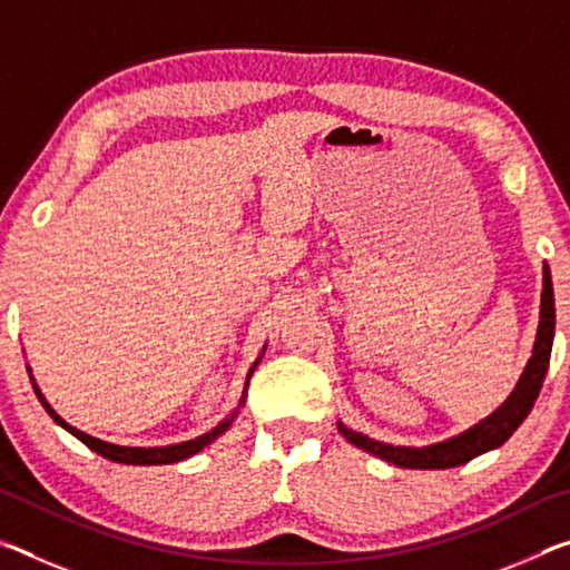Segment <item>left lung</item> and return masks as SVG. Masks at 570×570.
<instances>
[{
	"label": "left lung",
	"instance_id": "1",
	"mask_svg": "<svg viewBox=\"0 0 570 570\" xmlns=\"http://www.w3.org/2000/svg\"><path fill=\"white\" fill-rule=\"evenodd\" d=\"M553 330H556V304H553V282H551V268H543V294H540V324L538 336L533 346V356L525 366L523 377L515 384V390L503 402V407H498L488 420H482L475 428H470L462 435L438 442V445L428 448H394L384 445L372 438L362 435L344 428L340 422L342 435L364 452H370L374 458H382L392 462L397 468L410 470H445L465 465L472 458L482 455V452L495 450L513 435L520 428V422L528 417V412L533 410L538 400V392L543 387L548 362H551V346H553Z\"/></svg>",
	"mask_w": 570,
	"mask_h": 570
}]
</instances>
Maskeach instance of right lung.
<instances>
[{
  "label": "right lung",
  "instance_id": "1",
  "mask_svg": "<svg viewBox=\"0 0 570 570\" xmlns=\"http://www.w3.org/2000/svg\"><path fill=\"white\" fill-rule=\"evenodd\" d=\"M256 364H258V362H256ZM256 364L250 366V372H248V377H246V387H248L250 374H254V370H256ZM35 392H37V397H40V402H42V407L47 410V414H50V417H52L57 424H60V428H65L67 432H70V435H75L77 440L82 442V445H88L90 450L98 452V455L108 458V460H112V462H122V465H170V462L186 460V458L196 455V452L204 450L206 445H210V442H214L218 435H224V432L228 430V424L234 422V414H238V412H234V414H230V417H226L224 422H220L218 428L206 432V435H200V438H196V440H188V442H180V445H168V448H122V445H112V442H105V440L85 435V432L72 428V424H67V422L60 417V414H57V412L50 407V404L45 402L42 392L37 390V384H35ZM244 400H246V394H244V397H240V404H244ZM240 404H238V407H240Z\"/></svg>",
  "mask_w": 570,
  "mask_h": 570
}]
</instances>
